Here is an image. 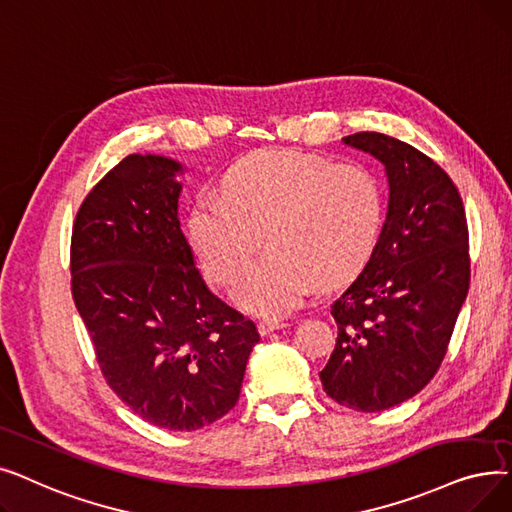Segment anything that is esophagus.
<instances>
[{
	"label": "esophagus",
	"instance_id": "obj_1",
	"mask_svg": "<svg viewBox=\"0 0 512 512\" xmlns=\"http://www.w3.org/2000/svg\"><path fill=\"white\" fill-rule=\"evenodd\" d=\"M283 327H287V323L285 321H277V319H264V321L258 323L260 335H269V333H273L277 329H283Z\"/></svg>",
	"mask_w": 512,
	"mask_h": 512
}]
</instances>
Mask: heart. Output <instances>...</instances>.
Listing matches in <instances>:
<instances>
[{"mask_svg":"<svg viewBox=\"0 0 512 512\" xmlns=\"http://www.w3.org/2000/svg\"><path fill=\"white\" fill-rule=\"evenodd\" d=\"M383 218L379 179L367 166L294 150H262L235 164L223 196H202L189 216V243L206 277L229 283L256 254L271 252L233 285V300L283 314L314 285L352 279L369 260Z\"/></svg>","mask_w":512,"mask_h":512,"instance_id":"obj_1","label":"heart"}]
</instances>
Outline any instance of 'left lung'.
Instances as JSON below:
<instances>
[{"mask_svg":"<svg viewBox=\"0 0 512 512\" xmlns=\"http://www.w3.org/2000/svg\"><path fill=\"white\" fill-rule=\"evenodd\" d=\"M344 143L385 166L389 202L369 262L331 304L337 339L319 377L337 404L379 412L440 369L469 291V229L456 185L429 156L383 133Z\"/></svg>","mask_w":512,"mask_h":512,"instance_id":"1","label":"left lung"}]
</instances>
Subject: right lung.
I'll list each match as a JSON object with an SVG mask.
<instances>
[{
	"label": "right lung",
	"mask_w": 512,
	"mask_h": 512,
	"mask_svg": "<svg viewBox=\"0 0 512 512\" xmlns=\"http://www.w3.org/2000/svg\"><path fill=\"white\" fill-rule=\"evenodd\" d=\"M181 170L131 154L89 191L70 285L112 392L143 421L196 431L237 404L260 335L196 269L177 212Z\"/></svg>",
	"instance_id": "obj_1"
}]
</instances>
